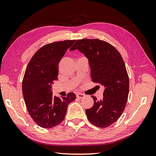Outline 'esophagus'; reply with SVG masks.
Wrapping results in <instances>:
<instances>
[{
	"mask_svg": "<svg viewBox=\"0 0 156 156\" xmlns=\"http://www.w3.org/2000/svg\"><path fill=\"white\" fill-rule=\"evenodd\" d=\"M76 96H77V98H79V99H82V98H83L84 97V94H83L78 93V94H77Z\"/></svg>",
	"mask_w": 156,
	"mask_h": 156,
	"instance_id": "1",
	"label": "esophagus"
}]
</instances>
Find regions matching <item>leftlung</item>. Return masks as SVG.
I'll return each instance as SVG.
<instances>
[{"mask_svg":"<svg viewBox=\"0 0 156 156\" xmlns=\"http://www.w3.org/2000/svg\"><path fill=\"white\" fill-rule=\"evenodd\" d=\"M75 49L88 59L92 81L104 88L101 100L92 96L94 103L86 110L88 119L99 127L110 126L122 115L128 98L129 77L123 58L114 46L98 39L79 40L70 49Z\"/></svg>","mask_w":156,"mask_h":156,"instance_id":"1","label":"left lung"}]
</instances>
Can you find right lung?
<instances>
[{"label":"right lung","mask_w":156,"mask_h":156,"mask_svg":"<svg viewBox=\"0 0 156 156\" xmlns=\"http://www.w3.org/2000/svg\"><path fill=\"white\" fill-rule=\"evenodd\" d=\"M75 41L64 40L44 45L27 67L22 83L23 98L31 118L44 128L60 124L64 120L68 105L76 98L73 92L59 98L51 91V85L58 80L60 61Z\"/></svg>","instance_id":"right-lung-1"}]
</instances>
